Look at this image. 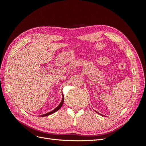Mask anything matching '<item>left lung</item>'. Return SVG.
<instances>
[{
	"label": "left lung",
	"instance_id": "left-lung-1",
	"mask_svg": "<svg viewBox=\"0 0 146 146\" xmlns=\"http://www.w3.org/2000/svg\"><path fill=\"white\" fill-rule=\"evenodd\" d=\"M94 111H95V110H94ZM96 112H97V111H96ZM97 113H98V112H97Z\"/></svg>",
	"mask_w": 146,
	"mask_h": 146
}]
</instances>
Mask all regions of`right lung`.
<instances>
[{
    "label": "right lung",
    "instance_id": "obj_1",
    "mask_svg": "<svg viewBox=\"0 0 146 146\" xmlns=\"http://www.w3.org/2000/svg\"><path fill=\"white\" fill-rule=\"evenodd\" d=\"M62 100H61V102H60V104L58 105V107H56L54 110H53L52 111H50V112H48V113H46V114H42V115H41V116H41V117H44V116H48V115H50V114H53V113H54L55 112H56V111H58V110H59L60 109V108L62 107V105H63V102H64V95L63 94H62Z\"/></svg>",
    "mask_w": 146,
    "mask_h": 146
}]
</instances>
